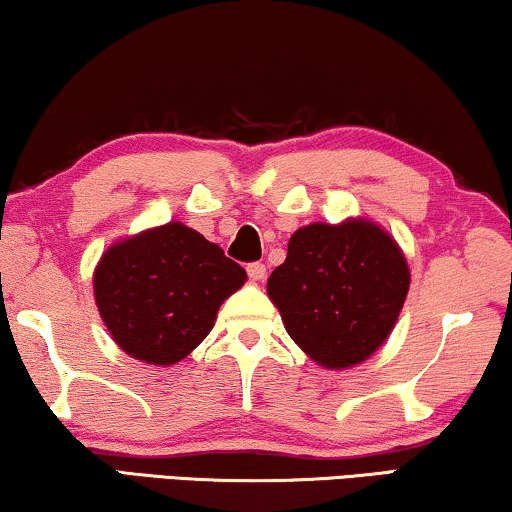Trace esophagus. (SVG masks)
<instances>
[{
    "mask_svg": "<svg viewBox=\"0 0 512 512\" xmlns=\"http://www.w3.org/2000/svg\"><path fill=\"white\" fill-rule=\"evenodd\" d=\"M247 272H249V277L254 279V282H263V277H265V265H263V263H249V265H247Z\"/></svg>",
    "mask_w": 512,
    "mask_h": 512,
    "instance_id": "1",
    "label": "esophagus"
}]
</instances>
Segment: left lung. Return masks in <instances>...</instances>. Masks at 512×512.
<instances>
[{"instance_id":"obj_1","label":"left lung","mask_w":512,"mask_h":512,"mask_svg":"<svg viewBox=\"0 0 512 512\" xmlns=\"http://www.w3.org/2000/svg\"><path fill=\"white\" fill-rule=\"evenodd\" d=\"M408 289L403 249L363 216L298 228L268 279L286 333L331 370L363 363L387 342Z\"/></svg>"}]
</instances>
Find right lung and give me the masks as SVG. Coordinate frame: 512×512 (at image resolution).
Instances as JSON below:
<instances>
[{
	"mask_svg": "<svg viewBox=\"0 0 512 512\" xmlns=\"http://www.w3.org/2000/svg\"><path fill=\"white\" fill-rule=\"evenodd\" d=\"M247 272L198 230L170 221L109 244L93 272L97 312L118 347L174 366L212 331Z\"/></svg>",
	"mask_w": 512,
	"mask_h": 512,
	"instance_id": "right-lung-1",
	"label": "right lung"
}]
</instances>
